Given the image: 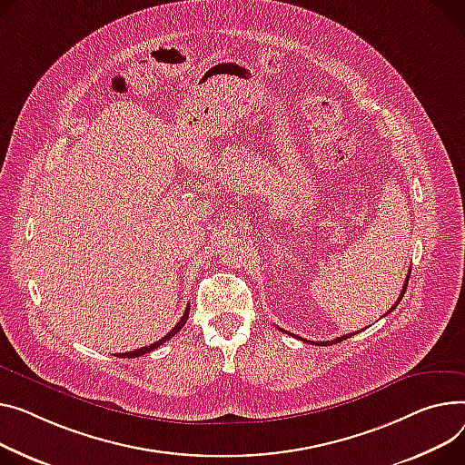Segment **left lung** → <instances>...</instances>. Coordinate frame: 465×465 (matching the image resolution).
<instances>
[{
  "label": "left lung",
  "instance_id": "1",
  "mask_svg": "<svg viewBox=\"0 0 465 465\" xmlns=\"http://www.w3.org/2000/svg\"><path fill=\"white\" fill-rule=\"evenodd\" d=\"M410 274H411V271H410ZM410 274L406 276V284H404V288H401V293H400V297H398V301L391 306V311L389 312H392L394 311V308L398 306V302L401 301V297H404V293H406V288H408V281H410ZM278 329H281V327H278ZM282 332H286L284 329H281ZM350 336H353V332L351 334H344V336H338V338H334V340H327V342H318V346H331V344H338V342H344V340L346 338H350ZM312 344H316V342H312Z\"/></svg>",
  "mask_w": 465,
  "mask_h": 465
}]
</instances>
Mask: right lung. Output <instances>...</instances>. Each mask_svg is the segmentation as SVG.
Here are the masks:
<instances>
[{"label":"right lung","instance_id":"add662e5","mask_svg":"<svg viewBox=\"0 0 465 465\" xmlns=\"http://www.w3.org/2000/svg\"><path fill=\"white\" fill-rule=\"evenodd\" d=\"M189 311H191V308L187 306V311H184V314H183V318L177 322V325L166 334V336H163L161 340H159V342H153L151 346H143V348H140V350H134V351H127V353H115L117 357H123V359H134V357H140V355H145V353H149V351H153V350H157L159 346H163L164 342H166V340H170L172 336H175L179 331H181V327L184 325V323H187V320H189Z\"/></svg>","mask_w":465,"mask_h":465}]
</instances>
